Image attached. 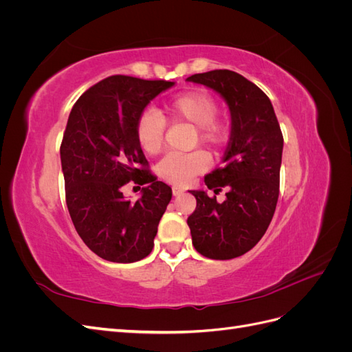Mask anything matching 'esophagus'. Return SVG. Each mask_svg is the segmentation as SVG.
<instances>
[{"mask_svg": "<svg viewBox=\"0 0 352 352\" xmlns=\"http://www.w3.org/2000/svg\"><path fill=\"white\" fill-rule=\"evenodd\" d=\"M172 192H173V197L182 195V194H184V188H180V186H173V188H172Z\"/></svg>", "mask_w": 352, "mask_h": 352, "instance_id": "obj_1", "label": "esophagus"}]
</instances>
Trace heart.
<instances>
[{
	"label": "heart",
	"instance_id": "heart-1",
	"mask_svg": "<svg viewBox=\"0 0 352 352\" xmlns=\"http://www.w3.org/2000/svg\"><path fill=\"white\" fill-rule=\"evenodd\" d=\"M217 101L204 91H190L170 101L164 110L145 111L135 124V138L141 150L148 155L162 151L164 120L184 122L195 127L194 141L210 148L221 145L226 140V127L217 120ZM208 167V158L202 151L185 155H167L155 167L157 176L172 185H186L194 176Z\"/></svg>",
	"mask_w": 352,
	"mask_h": 352
}]
</instances>
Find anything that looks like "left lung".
<instances>
[{"mask_svg":"<svg viewBox=\"0 0 352 352\" xmlns=\"http://www.w3.org/2000/svg\"><path fill=\"white\" fill-rule=\"evenodd\" d=\"M204 85L225 100L230 111V136L223 166L204 179L207 190H189L197 208L188 217L195 250L212 260L248 252L263 238L279 198L283 136L272 101L257 85L232 70H211L186 79Z\"/></svg>","mask_w":352,"mask_h":352,"instance_id":"obj_1","label":"left lung"}]
</instances>
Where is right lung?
<instances>
[{
    "label": "right lung",
    "mask_w": 352,
    "mask_h": 352,
    "mask_svg": "<svg viewBox=\"0 0 352 352\" xmlns=\"http://www.w3.org/2000/svg\"><path fill=\"white\" fill-rule=\"evenodd\" d=\"M172 87L175 82L110 76L70 111L60 148L67 208L82 241L107 261L145 258L172 199V188L144 168L146 160L135 138L146 105ZM131 179L143 185L136 201L121 192Z\"/></svg>",
    "instance_id": "right-lung-1"
}]
</instances>
